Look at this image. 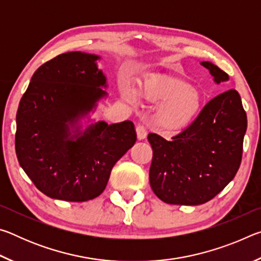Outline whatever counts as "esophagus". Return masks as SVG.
<instances>
[{"label":"esophagus","instance_id":"1","mask_svg":"<svg viewBox=\"0 0 261 261\" xmlns=\"http://www.w3.org/2000/svg\"><path fill=\"white\" fill-rule=\"evenodd\" d=\"M136 131H137V137H138V139H145L147 136V131H146V127H145L143 124H138L136 127Z\"/></svg>","mask_w":261,"mask_h":261}]
</instances>
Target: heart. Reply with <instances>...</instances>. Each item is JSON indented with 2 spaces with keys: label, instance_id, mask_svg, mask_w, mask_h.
I'll list each match as a JSON object with an SVG mask.
<instances>
[{
  "label": "heart",
  "instance_id": "obj_1",
  "mask_svg": "<svg viewBox=\"0 0 261 261\" xmlns=\"http://www.w3.org/2000/svg\"><path fill=\"white\" fill-rule=\"evenodd\" d=\"M125 98L134 100L130 90L123 91ZM143 98L162 102L155 115L158 126L165 132H176L194 121L201 106V96L196 87L175 77L148 79L139 88Z\"/></svg>",
  "mask_w": 261,
  "mask_h": 261
}]
</instances>
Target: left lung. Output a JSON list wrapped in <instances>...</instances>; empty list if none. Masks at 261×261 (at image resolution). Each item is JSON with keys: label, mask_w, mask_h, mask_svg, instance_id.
I'll return each instance as SVG.
<instances>
[{"label": "left lung", "mask_w": 261, "mask_h": 261, "mask_svg": "<svg viewBox=\"0 0 261 261\" xmlns=\"http://www.w3.org/2000/svg\"><path fill=\"white\" fill-rule=\"evenodd\" d=\"M201 64L216 83L229 79L211 62ZM246 126L241 96L231 88L212 99L196 120L170 140L149 134L153 192L173 205H201L213 199L240 169Z\"/></svg>", "instance_id": "left-lung-1"}]
</instances>
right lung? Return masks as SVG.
Listing matches in <instances>:
<instances>
[{
  "instance_id": "add662e5",
  "label": "right lung",
  "mask_w": 261,
  "mask_h": 261,
  "mask_svg": "<svg viewBox=\"0 0 261 261\" xmlns=\"http://www.w3.org/2000/svg\"><path fill=\"white\" fill-rule=\"evenodd\" d=\"M98 59L81 51L57 55L34 72L19 102L17 159L37 189L54 199L79 202L100 196L114 165L137 140L131 121L98 122L68 139V122L106 95Z\"/></svg>"
}]
</instances>
